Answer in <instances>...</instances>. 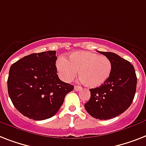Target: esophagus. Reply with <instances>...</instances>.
<instances>
[{"label": "esophagus", "instance_id": "1", "mask_svg": "<svg viewBox=\"0 0 146 146\" xmlns=\"http://www.w3.org/2000/svg\"><path fill=\"white\" fill-rule=\"evenodd\" d=\"M82 89V88L80 87V86H78V85H76L75 87H74V90L76 91V92H79V91H81Z\"/></svg>", "mask_w": 146, "mask_h": 146}]
</instances>
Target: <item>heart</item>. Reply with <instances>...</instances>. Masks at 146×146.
Wrapping results in <instances>:
<instances>
[{
	"label": "heart",
	"instance_id": "heart-1",
	"mask_svg": "<svg viewBox=\"0 0 146 146\" xmlns=\"http://www.w3.org/2000/svg\"><path fill=\"white\" fill-rule=\"evenodd\" d=\"M57 70L63 80L69 82L76 76L89 88L103 85L109 79L112 70V64L106 56L95 52L79 51L75 52L68 59L60 58L56 63Z\"/></svg>",
	"mask_w": 146,
	"mask_h": 146
}]
</instances>
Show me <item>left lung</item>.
Wrapping results in <instances>:
<instances>
[{
    "label": "left lung",
    "mask_w": 146,
    "mask_h": 146,
    "mask_svg": "<svg viewBox=\"0 0 146 146\" xmlns=\"http://www.w3.org/2000/svg\"><path fill=\"white\" fill-rule=\"evenodd\" d=\"M98 52L112 61V73L100 87L90 89L91 98L85 108L96 119L107 120L119 115L131 106L136 93L137 79L134 67L128 61L115 53Z\"/></svg>",
    "instance_id": "obj_1"
}]
</instances>
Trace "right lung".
Listing matches in <instances>:
<instances>
[{
    "mask_svg": "<svg viewBox=\"0 0 146 146\" xmlns=\"http://www.w3.org/2000/svg\"><path fill=\"white\" fill-rule=\"evenodd\" d=\"M55 51L33 53L10 67L8 94L16 110L33 120L41 121L56 114L73 85L57 74Z\"/></svg>",
    "mask_w": 146,
    "mask_h": 146,
    "instance_id": "1",
    "label": "right lung"
}]
</instances>
